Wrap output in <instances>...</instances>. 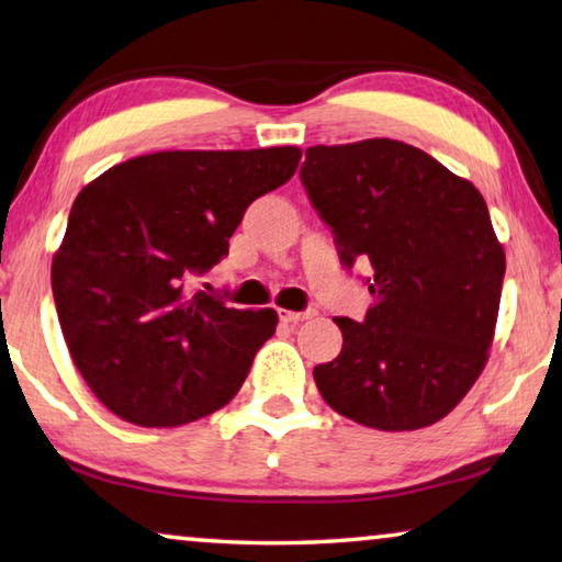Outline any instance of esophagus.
<instances>
[{
  "instance_id": "1",
  "label": "esophagus",
  "mask_w": 562,
  "mask_h": 562,
  "mask_svg": "<svg viewBox=\"0 0 562 562\" xmlns=\"http://www.w3.org/2000/svg\"><path fill=\"white\" fill-rule=\"evenodd\" d=\"M313 315H315V310H302V313H295V310H280V319L288 325H297V323H302V319H307Z\"/></svg>"
}]
</instances>
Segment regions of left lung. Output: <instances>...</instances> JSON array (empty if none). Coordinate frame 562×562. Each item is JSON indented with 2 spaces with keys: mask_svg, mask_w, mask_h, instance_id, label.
I'll list each match as a JSON object with an SVG mask.
<instances>
[{
  "mask_svg": "<svg viewBox=\"0 0 562 562\" xmlns=\"http://www.w3.org/2000/svg\"><path fill=\"white\" fill-rule=\"evenodd\" d=\"M300 180L340 262L372 270L364 319L335 317L342 350L315 368L319 395L387 432L442 420L483 372L501 307L505 252L483 194L385 137L310 147Z\"/></svg>",
  "mask_w": 562,
  "mask_h": 562,
  "instance_id": "8db88e82",
  "label": "left lung"
}]
</instances>
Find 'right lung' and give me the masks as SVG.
I'll return each mask as SVG.
<instances>
[{
  "mask_svg": "<svg viewBox=\"0 0 562 562\" xmlns=\"http://www.w3.org/2000/svg\"><path fill=\"white\" fill-rule=\"evenodd\" d=\"M297 147L177 149L114 165L77 194L52 260L69 355L122 420L177 427L243 387L278 313L235 310L194 288L245 210L295 175Z\"/></svg>",
  "mask_w": 562,
  "mask_h": 562,
  "instance_id": "1",
  "label": "right lung"
}]
</instances>
